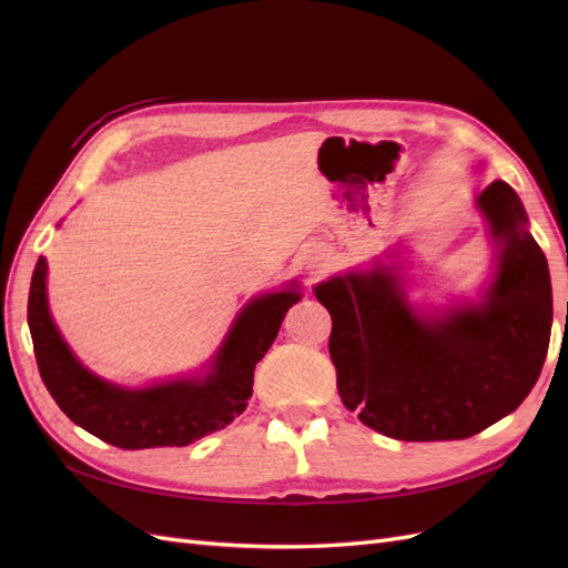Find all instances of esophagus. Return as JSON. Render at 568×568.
<instances>
[{
  "mask_svg": "<svg viewBox=\"0 0 568 568\" xmlns=\"http://www.w3.org/2000/svg\"><path fill=\"white\" fill-rule=\"evenodd\" d=\"M322 267H324V257H322V255H313V257H307V270H311V274H317V272H322Z\"/></svg>",
  "mask_w": 568,
  "mask_h": 568,
  "instance_id": "esophagus-1",
  "label": "esophagus"
}]
</instances>
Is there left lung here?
I'll list each match as a JSON object with an SVG mask.
<instances>
[{"instance_id":"1","label":"left lung","mask_w":568,"mask_h":568,"mask_svg":"<svg viewBox=\"0 0 568 568\" xmlns=\"http://www.w3.org/2000/svg\"><path fill=\"white\" fill-rule=\"evenodd\" d=\"M478 209L503 242L480 305L426 322L390 270L315 288L332 315L329 355L343 405L398 440L469 438L517 409L536 386L552 332L545 253L514 189L495 180Z\"/></svg>"}]
</instances>
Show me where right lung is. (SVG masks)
I'll return each mask as SVG.
<instances>
[{"label":"right lung","mask_w":568,"mask_h":568,"mask_svg":"<svg viewBox=\"0 0 568 568\" xmlns=\"http://www.w3.org/2000/svg\"><path fill=\"white\" fill-rule=\"evenodd\" d=\"M47 263L38 261L28 296V324L38 369L63 415L123 450L184 448L242 415L253 393V369L277 338L298 294L280 291L248 303L222 343L205 379L125 390L101 382L68 351L47 307Z\"/></svg>","instance_id":"add662e5"}]
</instances>
